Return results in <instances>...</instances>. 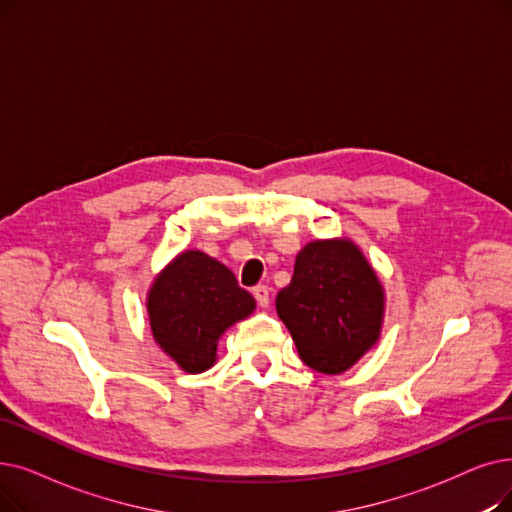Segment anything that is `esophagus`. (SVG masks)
<instances>
[{"mask_svg": "<svg viewBox=\"0 0 512 512\" xmlns=\"http://www.w3.org/2000/svg\"><path fill=\"white\" fill-rule=\"evenodd\" d=\"M253 297L257 299L259 307H268L270 305V288L265 284H259L253 288Z\"/></svg>", "mask_w": 512, "mask_h": 512, "instance_id": "1", "label": "esophagus"}]
</instances>
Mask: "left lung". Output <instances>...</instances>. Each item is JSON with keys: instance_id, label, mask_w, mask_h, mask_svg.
Instances as JSON below:
<instances>
[{"instance_id": "1", "label": "left lung", "mask_w": 512, "mask_h": 512, "mask_svg": "<svg viewBox=\"0 0 512 512\" xmlns=\"http://www.w3.org/2000/svg\"><path fill=\"white\" fill-rule=\"evenodd\" d=\"M385 288L349 238L311 240L297 253L293 280L276 297L278 318L311 370L341 374L379 343Z\"/></svg>"}]
</instances>
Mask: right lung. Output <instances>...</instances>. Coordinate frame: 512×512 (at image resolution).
I'll return each instance as SVG.
<instances>
[{
  "instance_id": "right-lung-1",
  "label": "right lung",
  "mask_w": 512,
  "mask_h": 512,
  "mask_svg": "<svg viewBox=\"0 0 512 512\" xmlns=\"http://www.w3.org/2000/svg\"><path fill=\"white\" fill-rule=\"evenodd\" d=\"M146 311L154 343L184 372L201 374L217 362L221 335L253 314L255 299L224 263L188 249L154 276Z\"/></svg>"
}]
</instances>
